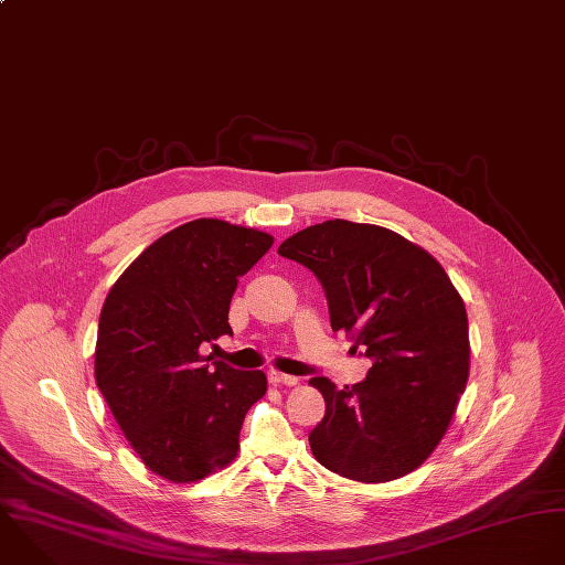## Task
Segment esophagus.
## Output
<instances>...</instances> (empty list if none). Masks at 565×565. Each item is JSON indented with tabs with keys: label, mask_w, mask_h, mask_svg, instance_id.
I'll return each mask as SVG.
<instances>
[{
	"label": "esophagus",
	"mask_w": 565,
	"mask_h": 565,
	"mask_svg": "<svg viewBox=\"0 0 565 565\" xmlns=\"http://www.w3.org/2000/svg\"><path fill=\"white\" fill-rule=\"evenodd\" d=\"M268 380L273 384H284V386H295L299 380L295 375H286V373H277V371H270L268 373Z\"/></svg>",
	"instance_id": "1"
}]
</instances>
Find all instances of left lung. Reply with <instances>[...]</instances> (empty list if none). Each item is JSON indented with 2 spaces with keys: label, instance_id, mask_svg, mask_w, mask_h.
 I'll return each mask as SVG.
<instances>
[{
  "label": "left lung",
  "instance_id": "1",
  "mask_svg": "<svg viewBox=\"0 0 565 565\" xmlns=\"http://www.w3.org/2000/svg\"><path fill=\"white\" fill-rule=\"evenodd\" d=\"M277 253L315 273L332 330L371 360L351 388L310 380L326 397L312 454L360 482L411 473L446 435L469 375L467 315L450 277L402 235L340 218L295 233Z\"/></svg>",
  "mask_w": 565,
  "mask_h": 565
}]
</instances>
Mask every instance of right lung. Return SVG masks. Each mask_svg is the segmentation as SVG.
I'll list each match as a JSON object with an SVG mask.
<instances>
[{"instance_id": "right-lung-1", "label": "right lung", "mask_w": 565, "mask_h": 565, "mask_svg": "<svg viewBox=\"0 0 565 565\" xmlns=\"http://www.w3.org/2000/svg\"><path fill=\"white\" fill-rule=\"evenodd\" d=\"M268 233L201 218L152 242L115 281L100 312L96 384L143 465L194 482L237 454L264 371H239L201 347L233 337L237 277L270 248Z\"/></svg>"}]
</instances>
